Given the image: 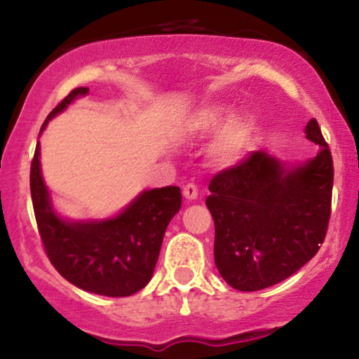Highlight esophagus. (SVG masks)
Returning a JSON list of instances; mask_svg holds the SVG:
<instances>
[{"mask_svg": "<svg viewBox=\"0 0 359 359\" xmlns=\"http://www.w3.org/2000/svg\"><path fill=\"white\" fill-rule=\"evenodd\" d=\"M182 192H184L185 199H189V201L197 199V194H199V191H197V185H196V184H187V185H184Z\"/></svg>", "mask_w": 359, "mask_h": 359, "instance_id": "34e87169", "label": "esophagus"}]
</instances>
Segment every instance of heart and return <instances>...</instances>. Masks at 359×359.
Here are the masks:
<instances>
[{
    "instance_id": "1",
    "label": "heart",
    "mask_w": 359,
    "mask_h": 359,
    "mask_svg": "<svg viewBox=\"0 0 359 359\" xmlns=\"http://www.w3.org/2000/svg\"><path fill=\"white\" fill-rule=\"evenodd\" d=\"M229 119V109L221 104L204 106L197 109L185 121V130L189 133L203 137V135L212 133L219 130ZM253 126L248 119H233L228 123V126L222 130L219 140L214 145V154L217 158L224 163H233L243 155V151L248 147Z\"/></svg>"
}]
</instances>
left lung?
I'll use <instances>...</instances> for the list:
<instances>
[{
	"label": "left lung",
	"instance_id": "8db88e82",
	"mask_svg": "<svg viewBox=\"0 0 359 359\" xmlns=\"http://www.w3.org/2000/svg\"><path fill=\"white\" fill-rule=\"evenodd\" d=\"M306 137L319 154L285 168L265 151H251L209 184L214 262L233 288L255 292L294 275L316 257L331 219L334 167L314 118Z\"/></svg>",
	"mask_w": 359,
	"mask_h": 359
}]
</instances>
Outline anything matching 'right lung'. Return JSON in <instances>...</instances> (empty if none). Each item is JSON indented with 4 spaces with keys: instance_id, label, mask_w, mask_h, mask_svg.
Wrapping results in <instances>:
<instances>
[{
    "instance_id": "add662e5",
    "label": "right lung",
    "mask_w": 359,
    "mask_h": 359,
    "mask_svg": "<svg viewBox=\"0 0 359 359\" xmlns=\"http://www.w3.org/2000/svg\"><path fill=\"white\" fill-rule=\"evenodd\" d=\"M88 88L71 90L45 119L43 126ZM42 126V130H43ZM36 143L30 168L32 203L45 253L65 280L82 290L128 297L150 282L163 234L182 204L175 185L140 194L119 216L106 221L67 222L53 212Z\"/></svg>"
}]
</instances>
